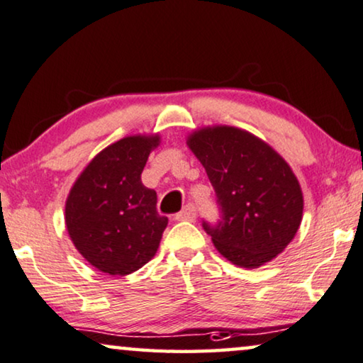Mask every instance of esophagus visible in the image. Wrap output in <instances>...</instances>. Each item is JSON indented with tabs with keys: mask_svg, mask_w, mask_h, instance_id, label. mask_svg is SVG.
<instances>
[{
	"mask_svg": "<svg viewBox=\"0 0 363 363\" xmlns=\"http://www.w3.org/2000/svg\"><path fill=\"white\" fill-rule=\"evenodd\" d=\"M174 218L177 221H194L196 220V207H194L192 203L186 205L179 213H176Z\"/></svg>",
	"mask_w": 363,
	"mask_h": 363,
	"instance_id": "1",
	"label": "esophagus"
}]
</instances>
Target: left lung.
I'll use <instances>...</instances> for the list:
<instances>
[{
	"mask_svg": "<svg viewBox=\"0 0 363 363\" xmlns=\"http://www.w3.org/2000/svg\"><path fill=\"white\" fill-rule=\"evenodd\" d=\"M189 148L212 182L220 220L202 226L221 256L256 269L282 252L300 228L303 194L277 151L246 130L200 128Z\"/></svg>",
	"mask_w": 363,
	"mask_h": 363,
	"instance_id": "8db88e82",
	"label": "left lung"
}]
</instances>
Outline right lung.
Returning <instances> with one entry per match:
<instances>
[{
	"label": "right lung",
	"mask_w": 363,
	"mask_h": 363,
	"mask_svg": "<svg viewBox=\"0 0 363 363\" xmlns=\"http://www.w3.org/2000/svg\"><path fill=\"white\" fill-rule=\"evenodd\" d=\"M158 135H133L109 145L84 167L65 205L73 245L91 266L109 275L143 267L158 251L167 218L142 172Z\"/></svg>",
	"instance_id": "add662e5"
}]
</instances>
